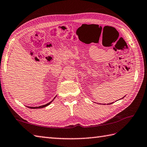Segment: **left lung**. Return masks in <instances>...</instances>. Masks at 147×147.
Masks as SVG:
<instances>
[{"label":"left lung","instance_id":"obj_1","mask_svg":"<svg viewBox=\"0 0 147 147\" xmlns=\"http://www.w3.org/2000/svg\"><path fill=\"white\" fill-rule=\"evenodd\" d=\"M110 104H111V103H110Z\"/></svg>","mask_w":147,"mask_h":147}]
</instances>
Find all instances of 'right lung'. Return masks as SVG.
I'll list each match as a JSON object with an SVG mask.
<instances>
[{"instance_id":"add662e5","label":"right lung","mask_w":147,"mask_h":147,"mask_svg":"<svg viewBox=\"0 0 147 147\" xmlns=\"http://www.w3.org/2000/svg\"><path fill=\"white\" fill-rule=\"evenodd\" d=\"M52 101H51V102H49V103H47V104H46V105H42V106H40V107H29V108H32V109H35V108H44V107H47V105H49L51 102Z\"/></svg>"}]
</instances>
